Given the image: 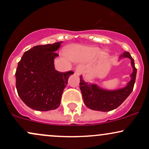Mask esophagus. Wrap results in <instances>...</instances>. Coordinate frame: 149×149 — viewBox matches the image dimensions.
I'll return each mask as SVG.
<instances>
[{
    "label": "esophagus",
    "instance_id": "obj_1",
    "mask_svg": "<svg viewBox=\"0 0 149 149\" xmlns=\"http://www.w3.org/2000/svg\"><path fill=\"white\" fill-rule=\"evenodd\" d=\"M83 67L80 66H77V67L76 68V71H75V73H76V74L78 75H80L82 73V72H83Z\"/></svg>",
    "mask_w": 149,
    "mask_h": 149
}]
</instances>
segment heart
I'll return each mask as SVG.
<instances>
[{"instance_id":"b5f03b06","label":"heart","mask_w":149,"mask_h":149,"mask_svg":"<svg viewBox=\"0 0 149 149\" xmlns=\"http://www.w3.org/2000/svg\"><path fill=\"white\" fill-rule=\"evenodd\" d=\"M66 53L70 59L78 62H88L92 61L98 56L100 61H103L108 57L107 52H102L98 47L74 45L68 47Z\"/></svg>"}]
</instances>
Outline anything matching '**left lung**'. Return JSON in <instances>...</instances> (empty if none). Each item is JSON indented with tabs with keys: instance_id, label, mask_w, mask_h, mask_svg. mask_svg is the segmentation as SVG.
I'll return each mask as SVG.
<instances>
[{
	"instance_id": "obj_1",
	"label": "left lung",
	"mask_w": 149,
	"mask_h": 149,
	"mask_svg": "<svg viewBox=\"0 0 149 149\" xmlns=\"http://www.w3.org/2000/svg\"><path fill=\"white\" fill-rule=\"evenodd\" d=\"M129 58L131 60V66L133 71L130 75L131 79L124 88L114 90H108L100 88L97 84L87 83L80 76V89L84 104L92 110L99 111H110L120 105L132 92L136 75V69L134 61L129 52H124L120 56V59Z\"/></svg>"
}]
</instances>
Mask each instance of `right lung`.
<instances>
[{"label":"right lung","instance_id":"right-lung-1","mask_svg":"<svg viewBox=\"0 0 149 149\" xmlns=\"http://www.w3.org/2000/svg\"><path fill=\"white\" fill-rule=\"evenodd\" d=\"M62 41L37 45L24 53L15 76L21 100L36 111L54 110L60 105L61 95L73 71L61 73L54 69L55 52Z\"/></svg>","mask_w":149,"mask_h":149}]
</instances>
